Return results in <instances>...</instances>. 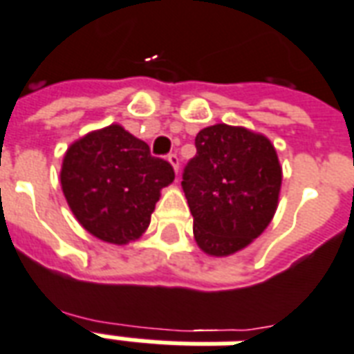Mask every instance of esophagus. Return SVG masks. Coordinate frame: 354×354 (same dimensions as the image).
<instances>
[{
  "label": "esophagus",
  "instance_id": "esophagus-1",
  "mask_svg": "<svg viewBox=\"0 0 354 354\" xmlns=\"http://www.w3.org/2000/svg\"><path fill=\"white\" fill-rule=\"evenodd\" d=\"M167 159H169V161H171V165L174 167V171L178 172V167H180V158H178V153H169V156H167Z\"/></svg>",
  "mask_w": 354,
  "mask_h": 354
}]
</instances>
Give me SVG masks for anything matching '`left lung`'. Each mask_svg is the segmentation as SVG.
Instances as JSON below:
<instances>
[{
	"instance_id": "obj_1",
	"label": "left lung",
	"mask_w": 354,
	"mask_h": 354,
	"mask_svg": "<svg viewBox=\"0 0 354 354\" xmlns=\"http://www.w3.org/2000/svg\"><path fill=\"white\" fill-rule=\"evenodd\" d=\"M195 147L182 172L195 239L207 254H234L273 219L282 183L279 158L263 135L226 124L201 129Z\"/></svg>"
}]
</instances>
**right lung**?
Returning <instances> with one entry per match:
<instances>
[{
	"label": "right lung",
	"instance_id": "1",
	"mask_svg": "<svg viewBox=\"0 0 354 354\" xmlns=\"http://www.w3.org/2000/svg\"><path fill=\"white\" fill-rule=\"evenodd\" d=\"M174 180L169 161L122 126L85 135L64 156L61 183L81 226L102 241L126 245L150 225L159 191Z\"/></svg>",
	"mask_w": 354,
	"mask_h": 354
}]
</instances>
